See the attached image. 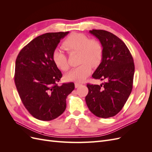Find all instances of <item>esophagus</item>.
Returning <instances> with one entry per match:
<instances>
[{
    "label": "esophagus",
    "instance_id": "1",
    "mask_svg": "<svg viewBox=\"0 0 152 152\" xmlns=\"http://www.w3.org/2000/svg\"><path fill=\"white\" fill-rule=\"evenodd\" d=\"M82 85V84H80V83H78V82H75V88H77V87H79V86H80Z\"/></svg>",
    "mask_w": 152,
    "mask_h": 152
}]
</instances>
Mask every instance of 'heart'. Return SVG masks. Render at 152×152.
Masks as SVG:
<instances>
[{
	"label": "heart",
	"instance_id": "b5f03b06",
	"mask_svg": "<svg viewBox=\"0 0 152 152\" xmlns=\"http://www.w3.org/2000/svg\"><path fill=\"white\" fill-rule=\"evenodd\" d=\"M62 48L69 53H79L81 65L68 73L66 78L69 80L84 81L91 72V66H96L102 58V47L95 39H89L84 34L73 33L65 39ZM54 63L59 70L66 72L70 68L68 58L61 49L54 50L52 55Z\"/></svg>",
	"mask_w": 152,
	"mask_h": 152
}]
</instances>
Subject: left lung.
<instances>
[{
	"instance_id": "1",
	"label": "left lung",
	"mask_w": 152,
	"mask_h": 152,
	"mask_svg": "<svg viewBox=\"0 0 152 152\" xmlns=\"http://www.w3.org/2000/svg\"><path fill=\"white\" fill-rule=\"evenodd\" d=\"M89 32L103 47L102 61L92 77L107 82L100 86L87 84L86 102L94 115L112 117L122 109L132 91L134 60L125 43L116 35L103 30Z\"/></svg>"
}]
</instances>
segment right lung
<instances>
[{
	"label": "right lung",
	"mask_w": 152,
	"mask_h": 152,
	"mask_svg": "<svg viewBox=\"0 0 152 152\" xmlns=\"http://www.w3.org/2000/svg\"><path fill=\"white\" fill-rule=\"evenodd\" d=\"M68 33L52 32L37 37L16 58V89L26 109L40 121H52L61 115L66 109L68 95L75 89L73 82L58 85L62 73L52 58L54 50Z\"/></svg>",
	"instance_id": "obj_1"
}]
</instances>
